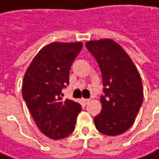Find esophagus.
<instances>
[{"label": "esophagus", "instance_id": "34e87169", "mask_svg": "<svg viewBox=\"0 0 159 159\" xmlns=\"http://www.w3.org/2000/svg\"><path fill=\"white\" fill-rule=\"evenodd\" d=\"M82 100H83V102L85 103V104H87V103H89V102L91 101V99H90V98H83Z\"/></svg>", "mask_w": 159, "mask_h": 159}]
</instances>
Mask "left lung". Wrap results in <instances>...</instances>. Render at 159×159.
Wrapping results in <instances>:
<instances>
[{"mask_svg":"<svg viewBox=\"0 0 159 159\" xmlns=\"http://www.w3.org/2000/svg\"><path fill=\"white\" fill-rule=\"evenodd\" d=\"M85 45L99 65L104 86L101 112L94 117L96 128L106 136H118L134 124L142 104L141 77L129 55L113 39L89 41Z\"/></svg>","mask_w":159,"mask_h":159,"instance_id":"obj_1","label":"left lung"}]
</instances>
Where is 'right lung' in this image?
I'll return each instance as SVG.
<instances>
[{
    "instance_id": "add662e5",
    "label": "right lung",
    "mask_w": 159,
    "mask_h": 159,
    "mask_svg": "<svg viewBox=\"0 0 159 159\" xmlns=\"http://www.w3.org/2000/svg\"><path fill=\"white\" fill-rule=\"evenodd\" d=\"M82 43H51L43 46L27 67L22 80V98L36 125L44 136L61 139L75 129L80 103L62 99L69 71Z\"/></svg>"
}]
</instances>
